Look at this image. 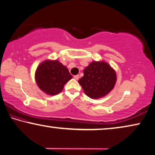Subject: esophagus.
Here are the masks:
<instances>
[{"mask_svg":"<svg viewBox=\"0 0 155 155\" xmlns=\"http://www.w3.org/2000/svg\"><path fill=\"white\" fill-rule=\"evenodd\" d=\"M74 78L75 80H78V78H79V76H78V75L74 76Z\"/></svg>","mask_w":155,"mask_h":155,"instance_id":"obj_1","label":"esophagus"}]
</instances>
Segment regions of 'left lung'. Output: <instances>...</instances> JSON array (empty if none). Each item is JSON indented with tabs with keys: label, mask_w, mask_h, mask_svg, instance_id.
Wrapping results in <instances>:
<instances>
[{
	"label": "left lung",
	"mask_w": 155,
	"mask_h": 155,
	"mask_svg": "<svg viewBox=\"0 0 155 155\" xmlns=\"http://www.w3.org/2000/svg\"><path fill=\"white\" fill-rule=\"evenodd\" d=\"M78 80L86 95L92 99L103 97L112 91L116 82V73L104 61H94L84 70Z\"/></svg>",
	"instance_id": "left-lung-1"
}]
</instances>
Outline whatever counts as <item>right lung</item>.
<instances>
[{"instance_id":"1","label":"right lung","mask_w":155,"mask_h":155,"mask_svg":"<svg viewBox=\"0 0 155 155\" xmlns=\"http://www.w3.org/2000/svg\"><path fill=\"white\" fill-rule=\"evenodd\" d=\"M35 77L40 90L47 94L55 95L63 91L64 84L72 76L58 61L47 60L38 67Z\"/></svg>"}]
</instances>
